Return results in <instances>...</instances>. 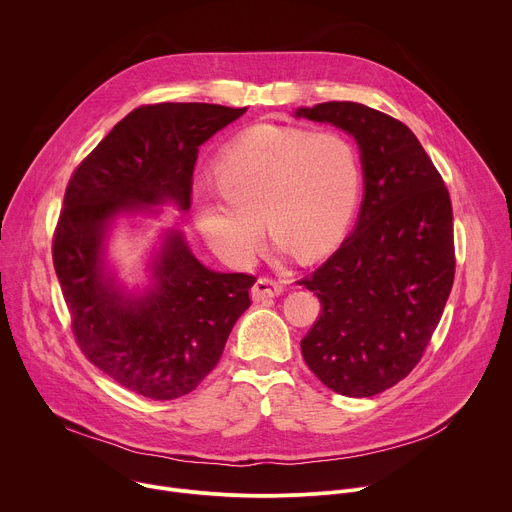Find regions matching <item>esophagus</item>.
<instances>
[{
  "label": "esophagus",
  "mask_w": 512,
  "mask_h": 512,
  "mask_svg": "<svg viewBox=\"0 0 512 512\" xmlns=\"http://www.w3.org/2000/svg\"><path fill=\"white\" fill-rule=\"evenodd\" d=\"M283 293V285L271 277H259L251 289L253 301H265Z\"/></svg>",
  "instance_id": "1"
}]
</instances>
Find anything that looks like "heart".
I'll return each instance as SVG.
<instances>
[{"label": "heart", "mask_w": 512, "mask_h": 512, "mask_svg": "<svg viewBox=\"0 0 512 512\" xmlns=\"http://www.w3.org/2000/svg\"><path fill=\"white\" fill-rule=\"evenodd\" d=\"M219 193L197 199V227L231 263L253 255L263 219L267 233L309 259L331 245L352 217L360 154L337 132L259 124L235 136L215 160Z\"/></svg>", "instance_id": "1"}]
</instances>
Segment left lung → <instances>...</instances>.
Listing matches in <instances>:
<instances>
[{"label":"left lung","instance_id":"left-lung-1","mask_svg":"<svg viewBox=\"0 0 512 512\" xmlns=\"http://www.w3.org/2000/svg\"><path fill=\"white\" fill-rule=\"evenodd\" d=\"M295 116L346 130L362 152L356 229L297 283L321 303L301 339L305 364L329 390L370 398L416 368L442 317L456 267L450 195L404 122L358 102Z\"/></svg>","mask_w":512,"mask_h":512}]
</instances>
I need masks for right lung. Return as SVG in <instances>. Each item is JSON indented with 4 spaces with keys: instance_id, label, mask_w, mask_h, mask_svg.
I'll return each mask as SVG.
<instances>
[{
    "instance_id": "add662e5",
    "label": "right lung",
    "mask_w": 512,
    "mask_h": 512,
    "mask_svg": "<svg viewBox=\"0 0 512 512\" xmlns=\"http://www.w3.org/2000/svg\"><path fill=\"white\" fill-rule=\"evenodd\" d=\"M247 108L160 102L134 108L78 164L54 231V269L82 354L122 388L175 400L219 364L235 321L251 305L247 273H217L168 231L154 285L128 295L104 269V239L122 213L173 201L191 209L199 146Z\"/></svg>"
}]
</instances>
